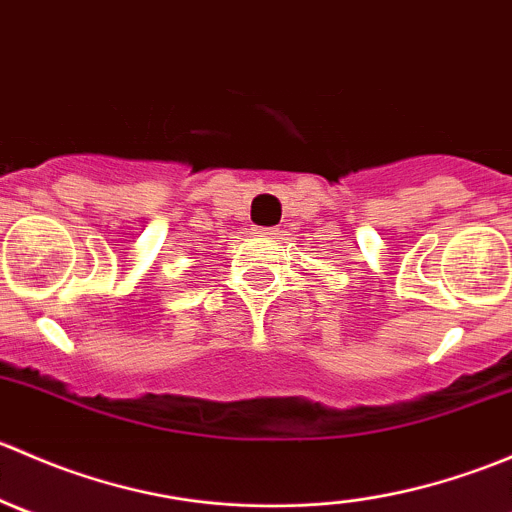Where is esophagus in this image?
Here are the masks:
<instances>
[{"instance_id":"1","label":"esophagus","mask_w":512,"mask_h":512,"mask_svg":"<svg viewBox=\"0 0 512 512\" xmlns=\"http://www.w3.org/2000/svg\"><path fill=\"white\" fill-rule=\"evenodd\" d=\"M257 232H260V235H267V237L280 235V230H277V227H257Z\"/></svg>"}]
</instances>
